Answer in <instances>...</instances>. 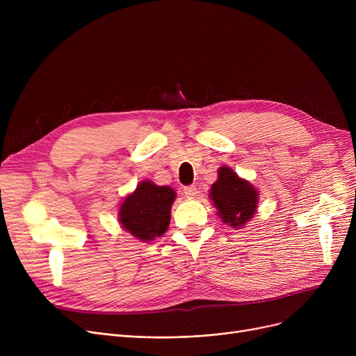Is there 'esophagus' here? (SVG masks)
I'll return each instance as SVG.
<instances>
[{
  "instance_id": "1",
  "label": "esophagus",
  "mask_w": 356,
  "mask_h": 356,
  "mask_svg": "<svg viewBox=\"0 0 356 356\" xmlns=\"http://www.w3.org/2000/svg\"><path fill=\"white\" fill-rule=\"evenodd\" d=\"M183 193L186 197H195L197 195L196 186H186V188L183 189Z\"/></svg>"
}]
</instances>
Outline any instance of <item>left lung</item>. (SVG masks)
<instances>
[{"label":"left lung","mask_w":356,"mask_h":356,"mask_svg":"<svg viewBox=\"0 0 356 356\" xmlns=\"http://www.w3.org/2000/svg\"><path fill=\"white\" fill-rule=\"evenodd\" d=\"M209 197L220 220L232 228H244L252 219L259 193L251 181L239 177L231 167L218 168V180L211 186Z\"/></svg>","instance_id":"1"}]
</instances>
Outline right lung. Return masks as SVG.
<instances>
[{
    "label": "right lung",
    "instance_id": "obj_1",
    "mask_svg": "<svg viewBox=\"0 0 356 356\" xmlns=\"http://www.w3.org/2000/svg\"><path fill=\"white\" fill-rule=\"evenodd\" d=\"M176 192L170 186H159L143 180L134 192L125 196L118 208L122 229L141 242L154 241L170 225V213Z\"/></svg>",
    "mask_w": 356,
    "mask_h": 356
}]
</instances>
